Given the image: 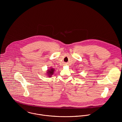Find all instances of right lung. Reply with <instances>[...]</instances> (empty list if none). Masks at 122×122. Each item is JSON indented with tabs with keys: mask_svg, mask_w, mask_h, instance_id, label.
<instances>
[{
	"mask_svg": "<svg viewBox=\"0 0 122 122\" xmlns=\"http://www.w3.org/2000/svg\"><path fill=\"white\" fill-rule=\"evenodd\" d=\"M54 70L53 69H52V68H51V69L50 70H48V71H47L48 73L49 74L48 75H49L50 76H51V75H52V74L54 72Z\"/></svg>",
	"mask_w": 122,
	"mask_h": 122,
	"instance_id": "1",
	"label": "right lung"
}]
</instances>
